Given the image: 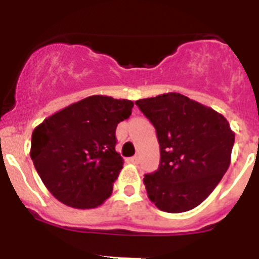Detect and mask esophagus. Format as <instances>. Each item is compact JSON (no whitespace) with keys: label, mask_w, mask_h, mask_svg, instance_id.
<instances>
[{"label":"esophagus","mask_w":259,"mask_h":259,"mask_svg":"<svg viewBox=\"0 0 259 259\" xmlns=\"http://www.w3.org/2000/svg\"><path fill=\"white\" fill-rule=\"evenodd\" d=\"M129 161L132 163H134V165H138V163H139V156H138V154H135V156L130 157Z\"/></svg>","instance_id":"obj_1"}]
</instances>
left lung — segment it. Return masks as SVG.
Returning a JSON list of instances; mask_svg holds the SVG:
<instances>
[{
  "label": "left lung",
  "instance_id": "obj_1",
  "mask_svg": "<svg viewBox=\"0 0 259 259\" xmlns=\"http://www.w3.org/2000/svg\"><path fill=\"white\" fill-rule=\"evenodd\" d=\"M153 124L159 143V166L143 183L156 207L170 213L199 206L230 165L235 134L228 120L180 93L135 102Z\"/></svg>",
  "mask_w": 259,
  "mask_h": 259
}]
</instances>
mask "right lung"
<instances>
[{"mask_svg": "<svg viewBox=\"0 0 259 259\" xmlns=\"http://www.w3.org/2000/svg\"><path fill=\"white\" fill-rule=\"evenodd\" d=\"M134 103L91 96L53 113L31 134L30 157L51 194L79 209L101 206L124 159L115 149L117 124Z\"/></svg>", "mask_w": 259, "mask_h": 259, "instance_id": "right-lung-1", "label": "right lung"}]
</instances>
